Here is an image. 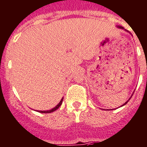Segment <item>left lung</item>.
<instances>
[{"mask_svg":"<svg viewBox=\"0 0 147 147\" xmlns=\"http://www.w3.org/2000/svg\"><path fill=\"white\" fill-rule=\"evenodd\" d=\"M117 28H120V29H124V28H123V27H121V26H117ZM125 31H126V30H125ZM130 98H131V97H130ZM130 98H129V100L130 99ZM129 100L126 101V102H125V103L123 104V105H122V106H124V105H126V104L127 103V102H128V101H129Z\"/></svg>","mask_w":147,"mask_h":147,"instance_id":"8db88e82","label":"left lung"}]
</instances>
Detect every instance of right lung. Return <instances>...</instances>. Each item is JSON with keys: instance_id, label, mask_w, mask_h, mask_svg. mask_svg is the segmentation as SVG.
Here are the masks:
<instances>
[{"instance_id": "add662e5", "label": "right lung", "mask_w": 147, "mask_h": 147, "mask_svg": "<svg viewBox=\"0 0 147 147\" xmlns=\"http://www.w3.org/2000/svg\"><path fill=\"white\" fill-rule=\"evenodd\" d=\"M62 101H63V98H61V101L59 102V103L57 105V106H55V107H54L53 109H50V110H45V111H38V112H39V113H53L54 111L57 110L60 107V106L61 105V103H62Z\"/></svg>"}]
</instances>
